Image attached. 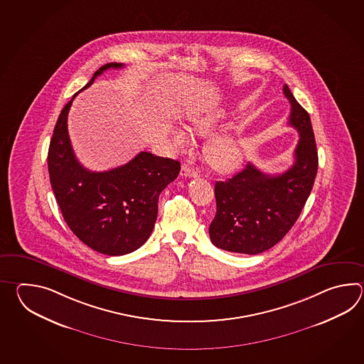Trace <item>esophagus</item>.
Instances as JSON below:
<instances>
[{
	"label": "esophagus",
	"mask_w": 364,
	"mask_h": 364,
	"mask_svg": "<svg viewBox=\"0 0 364 364\" xmlns=\"http://www.w3.org/2000/svg\"><path fill=\"white\" fill-rule=\"evenodd\" d=\"M181 176L182 177H188V178H196L199 174H198V171H195L190 165H186L185 164V165H182Z\"/></svg>",
	"instance_id": "34e87169"
}]
</instances>
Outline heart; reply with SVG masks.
I'll use <instances>...</instances> for the list:
<instances>
[{"instance_id":"heart-1","label":"heart","mask_w":364,"mask_h":364,"mask_svg":"<svg viewBox=\"0 0 364 364\" xmlns=\"http://www.w3.org/2000/svg\"><path fill=\"white\" fill-rule=\"evenodd\" d=\"M226 114L223 112H212L196 117L193 121V132L201 136H209L217 132L224 122ZM174 141L181 148L190 146V138L183 130L173 132ZM205 157L209 164L218 171H232L240 166L243 160V148L240 140L229 134L218 135L209 141L205 148Z\"/></svg>"}]
</instances>
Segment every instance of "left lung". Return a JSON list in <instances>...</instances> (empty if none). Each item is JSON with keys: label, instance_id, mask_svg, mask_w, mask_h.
I'll use <instances>...</instances> for the list:
<instances>
[{"label": "left lung", "instance_id": "left-lung-1", "mask_svg": "<svg viewBox=\"0 0 364 364\" xmlns=\"http://www.w3.org/2000/svg\"><path fill=\"white\" fill-rule=\"evenodd\" d=\"M284 95L291 105L289 124L299 132L294 164L272 176L247 163L232 178L216 182L209 237L225 251L255 255L273 247L293 228L312 190L318 159L309 114L287 85Z\"/></svg>", "mask_w": 364, "mask_h": 364}]
</instances>
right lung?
<instances>
[{"label":"right lung","mask_w":364,"mask_h":364,"mask_svg":"<svg viewBox=\"0 0 364 364\" xmlns=\"http://www.w3.org/2000/svg\"><path fill=\"white\" fill-rule=\"evenodd\" d=\"M119 68L124 65L117 62L101 66L80 91L105 70ZM77 93L62 109L49 144L50 185L62 216L79 240L104 255H126L149 238L159 196L178 177L181 164L140 152L116 169L87 171L75 157L68 132V114Z\"/></svg>","instance_id":"add662e5"}]
</instances>
